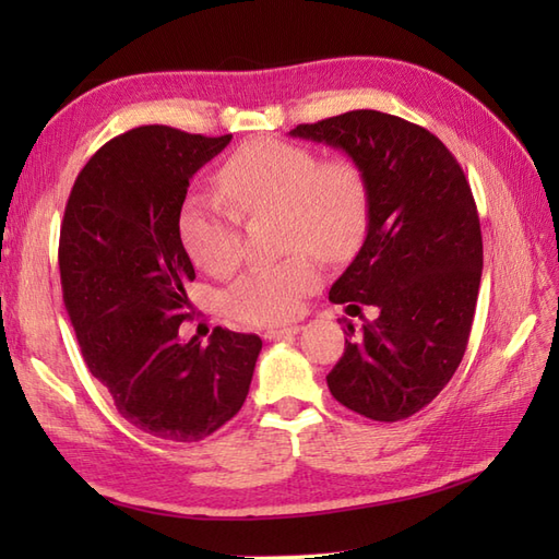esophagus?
Listing matches in <instances>:
<instances>
[{"mask_svg":"<svg viewBox=\"0 0 559 559\" xmlns=\"http://www.w3.org/2000/svg\"><path fill=\"white\" fill-rule=\"evenodd\" d=\"M300 329L302 326H283V329H271V331H266L264 334V338H269V341H276V338H290V336H295V334H300Z\"/></svg>","mask_w":559,"mask_h":559,"instance_id":"1","label":"esophagus"}]
</instances>
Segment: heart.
<instances>
[{
    "label": "heart",
    "mask_w": 559,
    "mask_h": 559,
    "mask_svg": "<svg viewBox=\"0 0 559 559\" xmlns=\"http://www.w3.org/2000/svg\"><path fill=\"white\" fill-rule=\"evenodd\" d=\"M216 197L185 201L177 233L189 259L211 276L230 273L242 257L240 219L276 213L281 247L324 261L353 254L370 221V189L362 168L346 156L319 160L317 153L278 139H254L221 165ZM317 271L307 254L247 271L228 290V310L245 324L264 326L295 317Z\"/></svg>",
    "instance_id": "obj_1"
}]
</instances>
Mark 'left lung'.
<instances>
[{
  "mask_svg": "<svg viewBox=\"0 0 559 559\" xmlns=\"http://www.w3.org/2000/svg\"><path fill=\"white\" fill-rule=\"evenodd\" d=\"M290 136L346 151L370 189L367 237L329 300L355 312L372 305L379 317L346 338L329 391L370 420L411 418L449 384L468 346L483 273L471 185L442 141L396 115L350 110Z\"/></svg>",
  "mask_w": 559,
  "mask_h": 559,
  "instance_id": "1",
  "label": "left lung"
}]
</instances>
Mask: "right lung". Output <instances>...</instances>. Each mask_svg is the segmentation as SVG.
I'll return each instance as SVG.
<instances>
[{
  "mask_svg": "<svg viewBox=\"0 0 559 559\" xmlns=\"http://www.w3.org/2000/svg\"><path fill=\"white\" fill-rule=\"evenodd\" d=\"M165 124L110 139L79 173L59 230V278L91 374L124 420L199 442L242 408L261 338L213 329L180 338L194 266L177 218L189 180L230 144Z\"/></svg>",
  "mask_w": 559,
  "mask_h": 559,
  "instance_id": "1",
  "label": "right lung"
}]
</instances>
